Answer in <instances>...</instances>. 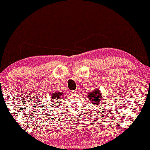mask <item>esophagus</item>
I'll return each instance as SVG.
<instances>
[{
	"mask_svg": "<svg viewBox=\"0 0 150 150\" xmlns=\"http://www.w3.org/2000/svg\"><path fill=\"white\" fill-rule=\"evenodd\" d=\"M76 91L75 90H71V91H70V93L71 94H75L76 93Z\"/></svg>",
	"mask_w": 150,
	"mask_h": 150,
	"instance_id": "obj_1",
	"label": "esophagus"
}]
</instances>
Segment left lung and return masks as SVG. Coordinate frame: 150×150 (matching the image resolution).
<instances>
[{"label":"left lung","mask_w":150,"mask_h":150,"mask_svg":"<svg viewBox=\"0 0 150 150\" xmlns=\"http://www.w3.org/2000/svg\"><path fill=\"white\" fill-rule=\"evenodd\" d=\"M102 94L100 92V90L95 89L93 91H91L90 93L88 94V100H90L91 103L93 104L98 105L100 104V101L102 100L101 97Z\"/></svg>","instance_id":"8db88e82"}]
</instances>
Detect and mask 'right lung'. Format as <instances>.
<instances>
[{
	"label": "right lung",
	"instance_id": "obj_1",
	"mask_svg": "<svg viewBox=\"0 0 150 150\" xmlns=\"http://www.w3.org/2000/svg\"><path fill=\"white\" fill-rule=\"evenodd\" d=\"M63 93L62 92H55V93L52 94V100L54 99L53 101H52V103H55L56 100L57 102V100H60V98H62L63 96ZM58 106V105H57Z\"/></svg>",
	"mask_w": 150,
	"mask_h": 150
}]
</instances>
